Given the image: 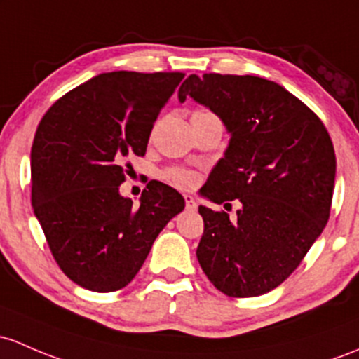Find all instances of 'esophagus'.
Segmentation results:
<instances>
[{
	"label": "esophagus",
	"instance_id": "1",
	"mask_svg": "<svg viewBox=\"0 0 359 359\" xmlns=\"http://www.w3.org/2000/svg\"><path fill=\"white\" fill-rule=\"evenodd\" d=\"M184 199H186V208L189 210V211H194L196 208H198V203L194 201V198H192L191 194L184 196Z\"/></svg>",
	"mask_w": 359,
	"mask_h": 359
}]
</instances>
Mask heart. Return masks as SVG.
<instances>
[{
  "instance_id": "b5f03b06",
  "label": "heart",
  "mask_w": 359,
  "mask_h": 359,
  "mask_svg": "<svg viewBox=\"0 0 359 359\" xmlns=\"http://www.w3.org/2000/svg\"><path fill=\"white\" fill-rule=\"evenodd\" d=\"M168 179L172 180L175 186H180V187H187L194 182V175H192L191 172H187V170H180V168L170 170Z\"/></svg>"
}]
</instances>
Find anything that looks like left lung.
I'll return each mask as SVG.
<instances>
[{
	"label": "left lung",
	"mask_w": 359,
	"mask_h": 359,
	"mask_svg": "<svg viewBox=\"0 0 359 359\" xmlns=\"http://www.w3.org/2000/svg\"><path fill=\"white\" fill-rule=\"evenodd\" d=\"M187 96L230 132L201 194L217 205L241 203L236 220L199 206L205 232L196 256L224 294L262 296L299 266L329 222L334 144L303 101L266 79L192 74L179 89L182 103Z\"/></svg>",
	"instance_id": "8db88e82"
}]
</instances>
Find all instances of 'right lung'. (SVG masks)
<instances>
[{
    "label": "right lung",
    "mask_w": 359,
    "mask_h": 359,
    "mask_svg": "<svg viewBox=\"0 0 359 359\" xmlns=\"http://www.w3.org/2000/svg\"><path fill=\"white\" fill-rule=\"evenodd\" d=\"M182 79L180 72L100 74L60 97L39 122L30 151L34 215L53 258L81 287H126L186 206L158 180L146 186L139 206L118 192L129 158L144 156L160 110Z\"/></svg>",
    "instance_id": "right-lung-1"
}]
</instances>
